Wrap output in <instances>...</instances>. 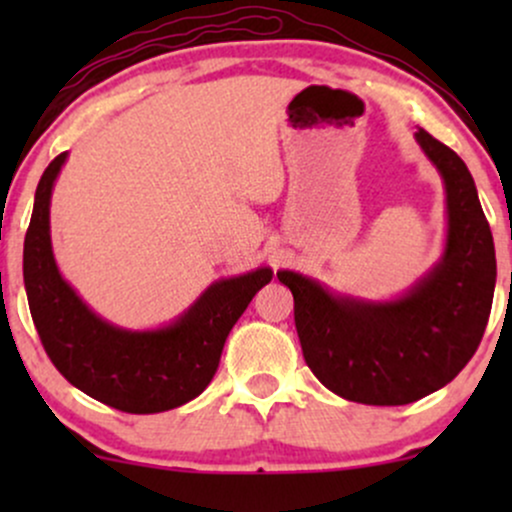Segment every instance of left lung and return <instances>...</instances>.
<instances>
[{
    "label": "left lung",
    "mask_w": 512,
    "mask_h": 512,
    "mask_svg": "<svg viewBox=\"0 0 512 512\" xmlns=\"http://www.w3.org/2000/svg\"><path fill=\"white\" fill-rule=\"evenodd\" d=\"M416 142L438 168L448 202L445 252L395 301L334 296L320 281L279 272L293 293L303 358L349 402L395 407L431 395L467 366L484 337L496 289V250L472 173L426 129Z\"/></svg>",
    "instance_id": "left-lung-1"
}]
</instances>
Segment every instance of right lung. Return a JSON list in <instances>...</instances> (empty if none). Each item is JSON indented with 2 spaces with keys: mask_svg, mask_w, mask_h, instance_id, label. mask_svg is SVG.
<instances>
[{
  "mask_svg": "<svg viewBox=\"0 0 512 512\" xmlns=\"http://www.w3.org/2000/svg\"><path fill=\"white\" fill-rule=\"evenodd\" d=\"M67 161L60 154L45 168L23 243V284L50 361L88 397L127 411L158 414L180 407L211 383L228 332L272 269L214 281L187 313L161 330L132 332L93 313L62 279L50 243L52 185Z\"/></svg>",
  "mask_w": 512,
  "mask_h": 512,
  "instance_id": "obj_1",
  "label": "right lung"
}]
</instances>
